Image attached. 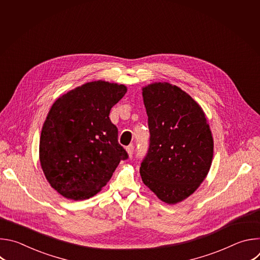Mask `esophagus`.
<instances>
[{
  "instance_id": "34e87169",
  "label": "esophagus",
  "mask_w": 260,
  "mask_h": 260,
  "mask_svg": "<svg viewBox=\"0 0 260 260\" xmlns=\"http://www.w3.org/2000/svg\"><path fill=\"white\" fill-rule=\"evenodd\" d=\"M134 149H135L134 145H128V146L126 147V151H127V153H128V155H129V156H132V155H133V153H134Z\"/></svg>"
}]
</instances>
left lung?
<instances>
[{
	"mask_svg": "<svg viewBox=\"0 0 260 260\" xmlns=\"http://www.w3.org/2000/svg\"><path fill=\"white\" fill-rule=\"evenodd\" d=\"M150 142L141 164L146 186L159 200L177 204L205 180L213 158V138L204 111L181 88L153 83L143 88Z\"/></svg>",
	"mask_w": 260,
	"mask_h": 260,
	"instance_id": "8db88e82",
	"label": "left lung"
}]
</instances>
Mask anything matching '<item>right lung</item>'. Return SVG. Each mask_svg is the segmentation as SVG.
<instances>
[{"label": "right lung", "instance_id": "add662e5", "mask_svg": "<svg viewBox=\"0 0 260 260\" xmlns=\"http://www.w3.org/2000/svg\"><path fill=\"white\" fill-rule=\"evenodd\" d=\"M125 92L124 85L100 80L69 91L52 105L42 127L40 162L51 187L62 197H93L120 160L128 158L109 118Z\"/></svg>", "mask_w": 260, "mask_h": 260}]
</instances>
